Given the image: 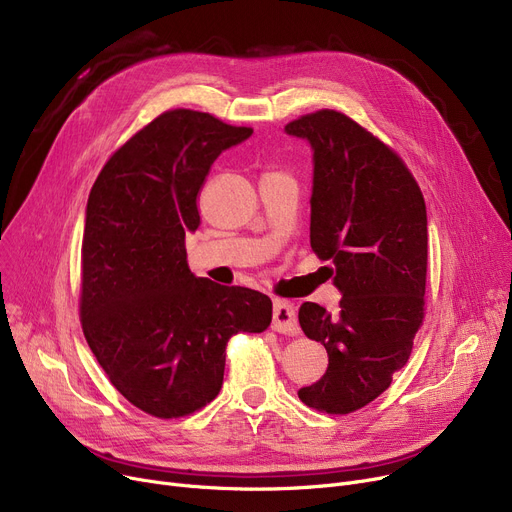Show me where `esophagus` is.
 <instances>
[{"label": "esophagus", "instance_id": "obj_1", "mask_svg": "<svg viewBox=\"0 0 512 512\" xmlns=\"http://www.w3.org/2000/svg\"><path fill=\"white\" fill-rule=\"evenodd\" d=\"M272 330L278 332V334H288V336H297L299 334L297 313H294V307L288 301H276L274 303Z\"/></svg>", "mask_w": 512, "mask_h": 512}]
</instances>
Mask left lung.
Instances as JSON below:
<instances>
[{
  "instance_id": "1",
  "label": "left lung",
  "mask_w": 512,
  "mask_h": 512,
  "mask_svg": "<svg viewBox=\"0 0 512 512\" xmlns=\"http://www.w3.org/2000/svg\"><path fill=\"white\" fill-rule=\"evenodd\" d=\"M311 143V249L332 261L340 311L303 303L299 324L328 351V371L301 388L307 407L348 415L378 398L407 365L425 317L427 213L402 157L336 110L286 124Z\"/></svg>"
}]
</instances>
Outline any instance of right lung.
<instances>
[{
  "instance_id": "right-lung-1",
  "label": "right lung",
  "mask_w": 512,
  "mask_h": 512,
  "mask_svg": "<svg viewBox=\"0 0 512 512\" xmlns=\"http://www.w3.org/2000/svg\"><path fill=\"white\" fill-rule=\"evenodd\" d=\"M251 134L178 107L132 134L91 188L80 324L114 388L147 415L203 409L222 388L228 340L272 321L270 297L195 278L184 247L211 164Z\"/></svg>"
}]
</instances>
